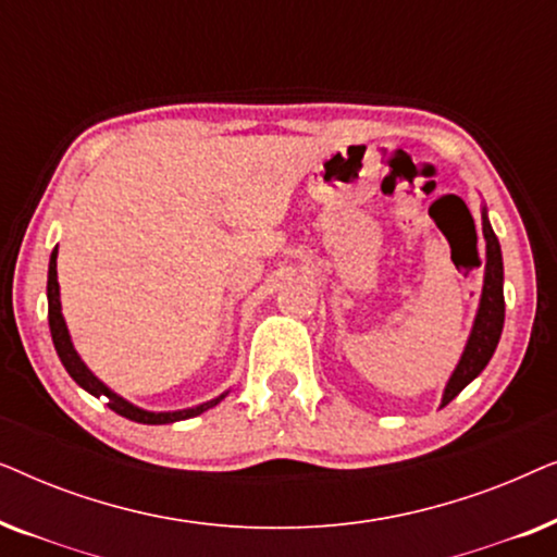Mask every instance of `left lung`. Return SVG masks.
Returning a JSON list of instances; mask_svg holds the SVG:
<instances>
[{
  "instance_id": "8db88e82",
  "label": "left lung",
  "mask_w": 557,
  "mask_h": 557,
  "mask_svg": "<svg viewBox=\"0 0 557 557\" xmlns=\"http://www.w3.org/2000/svg\"><path fill=\"white\" fill-rule=\"evenodd\" d=\"M482 231L486 240V273H484V288L482 301H479L476 322L471 330V337L467 342L459 364H456L451 380H448L444 400L441 406H448L479 372L486 368L492 360L494 349H497L502 326H505V292H502V281H505V269H502V250L499 240L494 235L486 210H482Z\"/></svg>"
}]
</instances>
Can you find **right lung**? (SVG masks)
Instances as JSON below:
<instances>
[{"mask_svg": "<svg viewBox=\"0 0 557 557\" xmlns=\"http://www.w3.org/2000/svg\"><path fill=\"white\" fill-rule=\"evenodd\" d=\"M58 248L52 250L50 256V271H48V322H50V334H52V345L58 349V357L60 362L65 364L67 375H71L75 383H78L83 391H88L90 395H96V398H106V406L111 410H116L119 416L128 418V421H136V423H149V425H159V423H174V421H185V418H193V416H200L202 410H208L220 403V398L210 400V403H202V406L197 408H189V410H177V413H149V410H141L132 406V403H126L124 398H119L116 393H111L109 387H106L101 380H98L94 372H90L83 360L78 357V352L73 349V342L67 337V326H65V319L60 314V294H58Z\"/></svg>", "mask_w": 557, "mask_h": 557, "instance_id": "1", "label": "right lung"}]
</instances>
